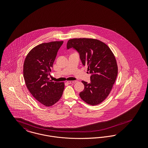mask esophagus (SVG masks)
I'll return each instance as SVG.
<instances>
[{
    "instance_id": "1",
    "label": "esophagus",
    "mask_w": 148,
    "mask_h": 148,
    "mask_svg": "<svg viewBox=\"0 0 148 148\" xmlns=\"http://www.w3.org/2000/svg\"><path fill=\"white\" fill-rule=\"evenodd\" d=\"M76 82H77L76 80H74V81H68V82H67V83H68V84H74V83H75Z\"/></svg>"
}]
</instances>
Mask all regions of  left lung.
<instances>
[{
  "label": "left lung",
  "mask_w": 148,
  "mask_h": 148,
  "mask_svg": "<svg viewBox=\"0 0 148 148\" xmlns=\"http://www.w3.org/2000/svg\"><path fill=\"white\" fill-rule=\"evenodd\" d=\"M66 48L77 51L82 63L88 66L91 74L90 83L82 82L84 89L79 96L88 104L101 103L109 94L118 74L116 61L112 51L105 43L88 38L70 39Z\"/></svg>",
  "instance_id": "left-lung-1"
}]
</instances>
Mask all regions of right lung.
<instances>
[{
    "label": "right lung",
    "mask_w": 148,
    "mask_h": 148,
    "mask_svg": "<svg viewBox=\"0 0 148 148\" xmlns=\"http://www.w3.org/2000/svg\"><path fill=\"white\" fill-rule=\"evenodd\" d=\"M63 43L51 42L42 43L31 50L23 66V76L32 95L44 106L56 104L62 96L64 83L51 82L48 78L57 53Z\"/></svg>",
    "instance_id": "1"
}]
</instances>
